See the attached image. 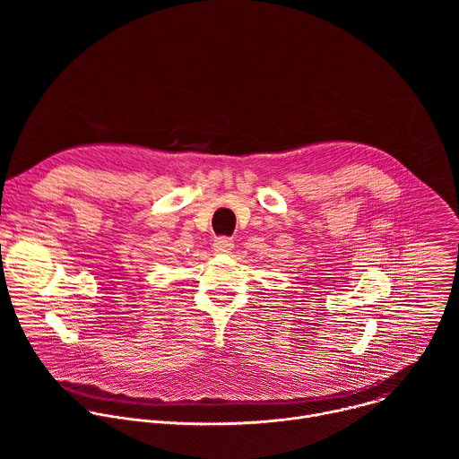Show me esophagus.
<instances>
[{
  "instance_id": "obj_1",
  "label": "esophagus",
  "mask_w": 459,
  "mask_h": 459,
  "mask_svg": "<svg viewBox=\"0 0 459 459\" xmlns=\"http://www.w3.org/2000/svg\"><path fill=\"white\" fill-rule=\"evenodd\" d=\"M232 247H234V241L229 236H220V238L214 239V250L216 252H230Z\"/></svg>"
}]
</instances>
